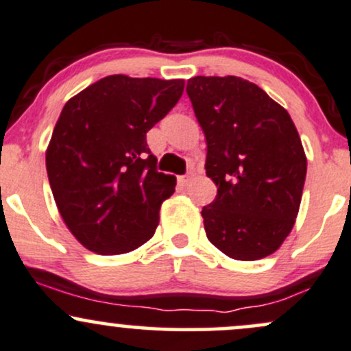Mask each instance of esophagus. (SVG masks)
Masks as SVG:
<instances>
[{
  "instance_id": "obj_1",
  "label": "esophagus",
  "mask_w": 351,
  "mask_h": 351,
  "mask_svg": "<svg viewBox=\"0 0 351 351\" xmlns=\"http://www.w3.org/2000/svg\"><path fill=\"white\" fill-rule=\"evenodd\" d=\"M189 181H191V175H181V176H178V184H180V186H188Z\"/></svg>"
}]
</instances>
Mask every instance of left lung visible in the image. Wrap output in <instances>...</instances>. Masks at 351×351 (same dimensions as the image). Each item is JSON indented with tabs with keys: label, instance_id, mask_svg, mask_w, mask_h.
Instances as JSON below:
<instances>
[{
	"label": "left lung",
	"instance_id": "1",
	"mask_svg": "<svg viewBox=\"0 0 351 351\" xmlns=\"http://www.w3.org/2000/svg\"><path fill=\"white\" fill-rule=\"evenodd\" d=\"M186 94L217 186L201 211L209 243L232 259H263L280 247L299 213L307 158L295 125L263 88L234 75L193 77Z\"/></svg>",
	"mask_w": 351,
	"mask_h": 351
}]
</instances>
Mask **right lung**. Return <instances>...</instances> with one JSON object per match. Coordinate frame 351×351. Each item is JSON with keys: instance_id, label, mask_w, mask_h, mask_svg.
<instances>
[{"instance_id": "obj_1", "label": "right lung", "mask_w": 351, "mask_h": 351, "mask_svg": "<svg viewBox=\"0 0 351 351\" xmlns=\"http://www.w3.org/2000/svg\"><path fill=\"white\" fill-rule=\"evenodd\" d=\"M184 80L100 79L60 112L46 152L56 204L88 251L115 256L152 239L176 178L156 170L147 132L183 94Z\"/></svg>"}]
</instances>
